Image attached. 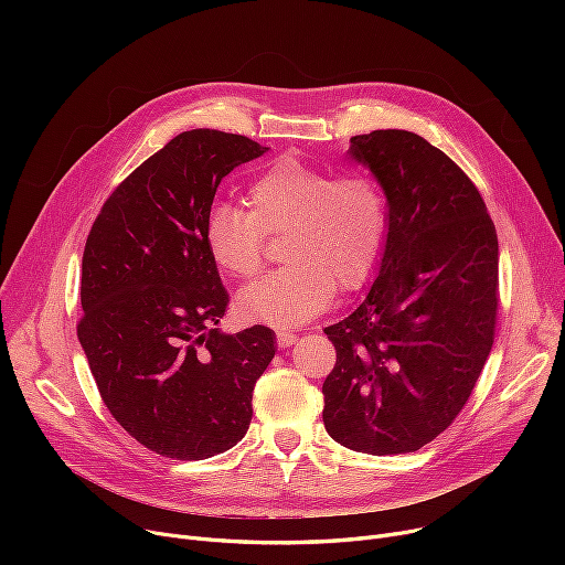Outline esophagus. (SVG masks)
<instances>
[{
  "mask_svg": "<svg viewBox=\"0 0 565 565\" xmlns=\"http://www.w3.org/2000/svg\"><path fill=\"white\" fill-rule=\"evenodd\" d=\"M295 341H298V334H295V332H288V330L277 332V343H279V348H290Z\"/></svg>",
  "mask_w": 565,
  "mask_h": 565,
  "instance_id": "1",
  "label": "esophagus"
}]
</instances>
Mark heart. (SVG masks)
I'll use <instances>...</instances> for the list:
<instances>
[{
    "label": "heart",
    "mask_w": 565,
    "mask_h": 565,
    "mask_svg": "<svg viewBox=\"0 0 565 565\" xmlns=\"http://www.w3.org/2000/svg\"><path fill=\"white\" fill-rule=\"evenodd\" d=\"M387 226V196L373 175L284 156L252 178L247 211L231 203L207 211L203 245L222 273L252 279L265 235L286 233L288 265L247 286L237 309L252 322L295 330L328 309L337 288L358 290L373 277Z\"/></svg>",
    "instance_id": "b5f03b06"
}]
</instances>
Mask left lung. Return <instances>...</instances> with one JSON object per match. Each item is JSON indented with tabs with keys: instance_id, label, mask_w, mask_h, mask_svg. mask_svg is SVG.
Wrapping results in <instances>:
<instances>
[{
	"instance_id": "left-lung-1",
	"label": "left lung",
	"mask_w": 565,
	"mask_h": 565,
	"mask_svg": "<svg viewBox=\"0 0 565 565\" xmlns=\"http://www.w3.org/2000/svg\"><path fill=\"white\" fill-rule=\"evenodd\" d=\"M350 158L382 185L390 228L366 300L324 328L337 364L322 422L345 449L412 454L454 424L492 350L497 231L469 175L419 135H358Z\"/></svg>"
}]
</instances>
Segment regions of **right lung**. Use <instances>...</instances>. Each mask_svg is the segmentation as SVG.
<instances>
[{"mask_svg":"<svg viewBox=\"0 0 565 565\" xmlns=\"http://www.w3.org/2000/svg\"><path fill=\"white\" fill-rule=\"evenodd\" d=\"M263 153L243 135L181 132L109 194L88 231L77 337L111 417L158 456L235 447L275 358L265 324L215 328L228 292L203 245L222 178Z\"/></svg>","mask_w":565,"mask_h":565,"instance_id":"obj_1","label":"right lung"}]
</instances>
